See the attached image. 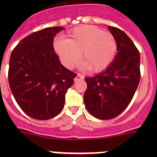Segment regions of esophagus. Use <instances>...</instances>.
<instances>
[{
	"mask_svg": "<svg viewBox=\"0 0 157 157\" xmlns=\"http://www.w3.org/2000/svg\"><path fill=\"white\" fill-rule=\"evenodd\" d=\"M84 79V76H82V75H81V74H77V76L75 77V79H74V81H81V80H83Z\"/></svg>",
	"mask_w": 157,
	"mask_h": 157,
	"instance_id": "34e87169",
	"label": "esophagus"
}]
</instances>
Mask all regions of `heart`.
Masks as SVG:
<instances>
[{
	"mask_svg": "<svg viewBox=\"0 0 157 157\" xmlns=\"http://www.w3.org/2000/svg\"><path fill=\"white\" fill-rule=\"evenodd\" d=\"M69 39L58 37L55 52L67 68H74L82 59L85 67L94 72L104 71L112 64L117 52L116 38L111 33L94 25H82L70 31Z\"/></svg>",
	"mask_w": 157,
	"mask_h": 157,
	"instance_id": "obj_1",
	"label": "heart"
}]
</instances>
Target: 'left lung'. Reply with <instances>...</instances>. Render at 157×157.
Segmentation results:
<instances>
[{
    "label": "left lung",
    "instance_id": "obj_1",
    "mask_svg": "<svg viewBox=\"0 0 157 157\" xmlns=\"http://www.w3.org/2000/svg\"><path fill=\"white\" fill-rule=\"evenodd\" d=\"M108 29L116 38L117 54L104 71L86 77L84 94L86 109L96 118L110 120L130 103L140 81V54L131 39L115 27Z\"/></svg>",
    "mask_w": 157,
    "mask_h": 157
}]
</instances>
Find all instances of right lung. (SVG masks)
Here are the masks:
<instances>
[{
    "label": "right lung",
    "instance_id": "add662e5",
    "mask_svg": "<svg viewBox=\"0 0 157 157\" xmlns=\"http://www.w3.org/2000/svg\"><path fill=\"white\" fill-rule=\"evenodd\" d=\"M63 29L47 28L19 41L11 53L9 85L21 109L36 120H49L63 108L65 94L77 75L60 63L54 37Z\"/></svg>",
    "mask_w": 157,
    "mask_h": 157
}]
</instances>
